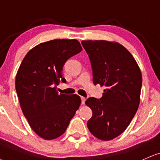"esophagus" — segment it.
I'll return each instance as SVG.
<instances>
[{
	"mask_svg": "<svg viewBox=\"0 0 160 160\" xmlns=\"http://www.w3.org/2000/svg\"><path fill=\"white\" fill-rule=\"evenodd\" d=\"M81 99H82V104H84V103H85V100L86 98L83 97V96H81Z\"/></svg>",
	"mask_w": 160,
	"mask_h": 160,
	"instance_id": "1",
	"label": "esophagus"
}]
</instances>
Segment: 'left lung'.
<instances>
[{"label": "left lung", "instance_id": "left-lung-1", "mask_svg": "<svg viewBox=\"0 0 160 160\" xmlns=\"http://www.w3.org/2000/svg\"><path fill=\"white\" fill-rule=\"evenodd\" d=\"M89 56L94 84L104 87L103 96L90 97L85 104L92 111L88 128L103 141L123 133L140 102L142 72L131 53L115 41H82Z\"/></svg>", "mask_w": 160, "mask_h": 160}]
</instances>
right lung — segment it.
I'll list each match as a JSON object with an SVG mask.
<instances>
[{"mask_svg":"<svg viewBox=\"0 0 160 160\" xmlns=\"http://www.w3.org/2000/svg\"><path fill=\"white\" fill-rule=\"evenodd\" d=\"M82 50L76 39L41 43L27 53L15 77L21 108L33 131L45 140L62 136L82 103L79 96L58 94L64 63Z\"/></svg>","mask_w":160,"mask_h":160,"instance_id":"add662e5","label":"right lung"}]
</instances>
